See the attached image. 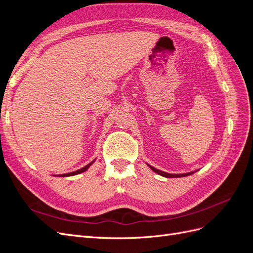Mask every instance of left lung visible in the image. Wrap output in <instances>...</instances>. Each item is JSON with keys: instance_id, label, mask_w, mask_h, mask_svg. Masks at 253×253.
<instances>
[{"instance_id": "1", "label": "left lung", "mask_w": 253, "mask_h": 253, "mask_svg": "<svg viewBox=\"0 0 253 253\" xmlns=\"http://www.w3.org/2000/svg\"><path fill=\"white\" fill-rule=\"evenodd\" d=\"M149 167L151 168V169L154 171V172H156L157 174H159V175H162V176H165V177H168V178H172V177H185V176H188V175H191L192 174L193 172H191V173H186V174H169V173H166V172H163V171H160V170H157V169H155V168H153L152 166H150L149 165Z\"/></svg>"}]
</instances>
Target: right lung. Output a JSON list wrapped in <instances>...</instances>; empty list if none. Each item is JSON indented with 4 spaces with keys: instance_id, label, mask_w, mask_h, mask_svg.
I'll list each match as a JSON object with an SVG mask.
<instances>
[{
    "instance_id": "right-lung-1",
    "label": "right lung",
    "mask_w": 253,
    "mask_h": 253,
    "mask_svg": "<svg viewBox=\"0 0 253 253\" xmlns=\"http://www.w3.org/2000/svg\"><path fill=\"white\" fill-rule=\"evenodd\" d=\"M94 162H91L90 164H88L87 166H85V167H83L82 169H80V170H77V171H75V172H71V173H67V174H62V175H60V176H72V175H76V174H80V173H82V172H84V171H86L88 168H89V166L93 164Z\"/></svg>"
}]
</instances>
